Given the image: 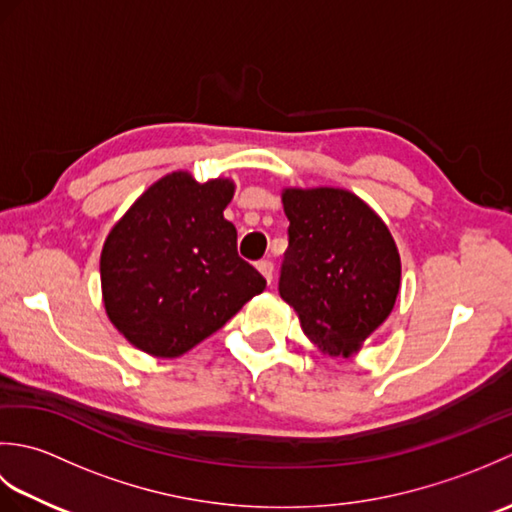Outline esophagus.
<instances>
[{"instance_id":"1","label":"esophagus","mask_w":512,"mask_h":512,"mask_svg":"<svg viewBox=\"0 0 512 512\" xmlns=\"http://www.w3.org/2000/svg\"><path fill=\"white\" fill-rule=\"evenodd\" d=\"M257 270H259V273H262V275L266 277L268 284H270V281H273L275 266H273V262H270V259H259V262H257Z\"/></svg>"}]
</instances>
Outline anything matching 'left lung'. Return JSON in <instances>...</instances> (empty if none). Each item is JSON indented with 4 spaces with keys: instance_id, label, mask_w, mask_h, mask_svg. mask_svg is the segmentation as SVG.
Here are the masks:
<instances>
[{
    "instance_id": "1",
    "label": "left lung",
    "mask_w": 512,
    "mask_h": 512,
    "mask_svg": "<svg viewBox=\"0 0 512 512\" xmlns=\"http://www.w3.org/2000/svg\"><path fill=\"white\" fill-rule=\"evenodd\" d=\"M279 295L332 356H350L394 310L400 255L383 220L343 189H286Z\"/></svg>"
}]
</instances>
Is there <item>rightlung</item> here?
I'll return each mask as SVG.
<instances>
[{"label":"right lung","instance_id":"right-lung-1","mask_svg":"<svg viewBox=\"0 0 512 512\" xmlns=\"http://www.w3.org/2000/svg\"><path fill=\"white\" fill-rule=\"evenodd\" d=\"M233 182L176 171L140 195L107 235L101 284L107 317L147 354L173 358L217 332L266 279L237 255L224 220Z\"/></svg>","mask_w":512,"mask_h":512}]
</instances>
